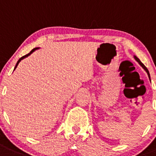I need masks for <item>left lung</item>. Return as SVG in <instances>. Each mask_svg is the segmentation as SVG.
Listing matches in <instances>:
<instances>
[{"label":"left lung","mask_w":156,"mask_h":156,"mask_svg":"<svg viewBox=\"0 0 156 156\" xmlns=\"http://www.w3.org/2000/svg\"><path fill=\"white\" fill-rule=\"evenodd\" d=\"M134 58H135V60H136V61H137L138 62H139V65H140L141 66H142V68H144V70H145V71H146V72H147V74H148V78H149V79H150V75H149V72H148V70L147 69V68H146V67H145V65H144L143 64H142V62H141V61L139 60V58H137V57H136V56H134Z\"/></svg>","instance_id":"1"}]
</instances>
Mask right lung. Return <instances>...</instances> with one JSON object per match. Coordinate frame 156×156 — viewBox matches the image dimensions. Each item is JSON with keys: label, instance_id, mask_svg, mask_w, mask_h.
<instances>
[{"label": "right lung", "instance_id": "1", "mask_svg": "<svg viewBox=\"0 0 156 156\" xmlns=\"http://www.w3.org/2000/svg\"><path fill=\"white\" fill-rule=\"evenodd\" d=\"M38 48H34V49H33V50H31V51H30V53H28V54H27V55H24V56L21 57V58H20V59H19V60H18V61H17V64H16L15 67H14V70H15V68H17V65H18L19 62H21V60H22V59H24V58H27V56H29V55H30V54H31V53H32V52H34V51H35V50H37V49H38Z\"/></svg>", "mask_w": 156, "mask_h": 156}]
</instances>
